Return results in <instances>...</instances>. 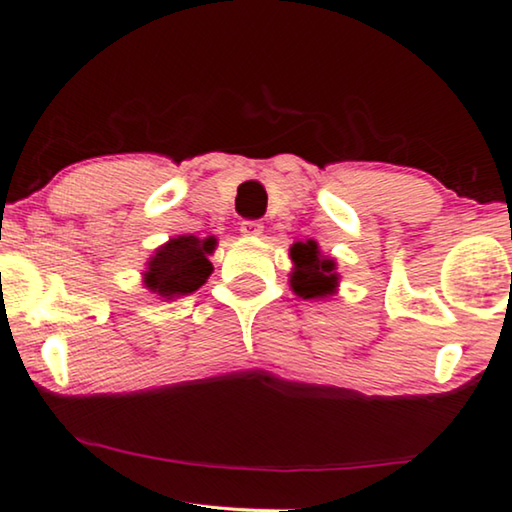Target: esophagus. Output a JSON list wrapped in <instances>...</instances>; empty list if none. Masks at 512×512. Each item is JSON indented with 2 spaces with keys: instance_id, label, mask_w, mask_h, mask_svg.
Listing matches in <instances>:
<instances>
[{
  "instance_id": "1",
  "label": "esophagus",
  "mask_w": 512,
  "mask_h": 512,
  "mask_svg": "<svg viewBox=\"0 0 512 512\" xmlns=\"http://www.w3.org/2000/svg\"><path fill=\"white\" fill-rule=\"evenodd\" d=\"M264 225L259 220H243L241 222V234L248 236V239H255V236H262Z\"/></svg>"
}]
</instances>
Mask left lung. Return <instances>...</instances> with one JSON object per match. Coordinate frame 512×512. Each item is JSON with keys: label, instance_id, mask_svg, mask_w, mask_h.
Returning a JSON list of instances; mask_svg holds the SVG:
<instances>
[{"label": "left lung", "instance_id": "obj_1", "mask_svg": "<svg viewBox=\"0 0 512 512\" xmlns=\"http://www.w3.org/2000/svg\"><path fill=\"white\" fill-rule=\"evenodd\" d=\"M290 287L292 292L301 299L322 301L334 297L338 292V266L334 257L322 253L318 241H297L290 246Z\"/></svg>", "mask_w": 512, "mask_h": 512}]
</instances>
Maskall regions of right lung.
I'll use <instances>...</instances> for the list:
<instances>
[{"label":"right lung","mask_w":512,"mask_h":512,"mask_svg":"<svg viewBox=\"0 0 512 512\" xmlns=\"http://www.w3.org/2000/svg\"><path fill=\"white\" fill-rule=\"evenodd\" d=\"M215 246V236H174L148 257L146 271L141 273L143 287L162 301H176L197 292L213 273L208 257L213 255Z\"/></svg>","instance_id":"right-lung-1"}]
</instances>
